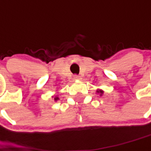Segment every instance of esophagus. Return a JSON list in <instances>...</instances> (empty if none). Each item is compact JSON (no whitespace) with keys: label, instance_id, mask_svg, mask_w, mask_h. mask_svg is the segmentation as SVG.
Here are the masks:
<instances>
[{"label":"esophagus","instance_id":"esophagus-1","mask_svg":"<svg viewBox=\"0 0 151 151\" xmlns=\"http://www.w3.org/2000/svg\"><path fill=\"white\" fill-rule=\"evenodd\" d=\"M74 80H80V77L79 75H77V74H75V75H74Z\"/></svg>","mask_w":151,"mask_h":151}]
</instances>
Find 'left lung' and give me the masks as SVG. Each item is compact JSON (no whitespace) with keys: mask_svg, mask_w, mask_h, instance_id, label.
<instances>
[{"mask_svg":"<svg viewBox=\"0 0 151 151\" xmlns=\"http://www.w3.org/2000/svg\"><path fill=\"white\" fill-rule=\"evenodd\" d=\"M97 92H98V93H101L100 95H102V93H103V91H101V90H99V91H97Z\"/></svg>","mask_w":151,"mask_h":151,"instance_id":"8db88e82","label":"left lung"}]
</instances>
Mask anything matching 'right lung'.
Here are the masks:
<instances>
[{
  "instance_id": "1",
  "label": "right lung",
  "mask_w": 151,
  "mask_h": 151,
  "mask_svg": "<svg viewBox=\"0 0 151 151\" xmlns=\"http://www.w3.org/2000/svg\"><path fill=\"white\" fill-rule=\"evenodd\" d=\"M55 100H57V99H58V97H55Z\"/></svg>"
}]
</instances>
